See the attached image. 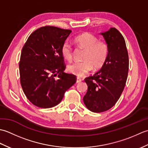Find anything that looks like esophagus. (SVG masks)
<instances>
[{
    "instance_id": "1",
    "label": "esophagus",
    "mask_w": 148,
    "mask_h": 148,
    "mask_svg": "<svg viewBox=\"0 0 148 148\" xmlns=\"http://www.w3.org/2000/svg\"><path fill=\"white\" fill-rule=\"evenodd\" d=\"M81 81H82V79H81L80 77H77V78H76V83H80Z\"/></svg>"
}]
</instances>
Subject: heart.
I'll return each instance as SVG.
<instances>
[{
	"mask_svg": "<svg viewBox=\"0 0 148 148\" xmlns=\"http://www.w3.org/2000/svg\"><path fill=\"white\" fill-rule=\"evenodd\" d=\"M74 42L79 48L84 49L83 61L75 62L68 66V71L78 77H82L94 69L103 67L109 55V46L104 40L88 32H84L74 37ZM62 55L65 60L72 59V49L71 45L65 42L62 46Z\"/></svg>",
	"mask_w": 148,
	"mask_h": 148,
	"instance_id": "obj_1",
	"label": "heart"
}]
</instances>
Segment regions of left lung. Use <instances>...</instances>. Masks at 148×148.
<instances>
[{"label": "left lung", "mask_w": 148, "mask_h": 148, "mask_svg": "<svg viewBox=\"0 0 148 148\" xmlns=\"http://www.w3.org/2000/svg\"><path fill=\"white\" fill-rule=\"evenodd\" d=\"M109 46L108 59L99 71L84 79L88 90L83 102L90 111L102 112L114 106L124 90L129 60L126 43L115 28L101 33Z\"/></svg>", "instance_id": "obj_1"}]
</instances>
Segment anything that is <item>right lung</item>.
Returning <instances> with one entry per match:
<instances>
[{
	"mask_svg": "<svg viewBox=\"0 0 148 148\" xmlns=\"http://www.w3.org/2000/svg\"><path fill=\"white\" fill-rule=\"evenodd\" d=\"M71 30L45 26L30 34L21 50L19 63L25 95L34 106L50 108L62 101L65 92L76 82L66 67L61 53Z\"/></svg>",
	"mask_w": 148,
	"mask_h": 148,
	"instance_id": "right-lung-1",
	"label": "right lung"
}]
</instances>
